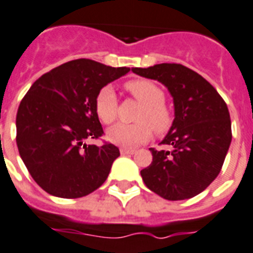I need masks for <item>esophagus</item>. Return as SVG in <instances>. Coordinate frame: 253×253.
I'll list each match as a JSON object with an SVG mask.
<instances>
[{
    "label": "esophagus",
    "instance_id": "obj_1",
    "mask_svg": "<svg viewBox=\"0 0 253 253\" xmlns=\"http://www.w3.org/2000/svg\"><path fill=\"white\" fill-rule=\"evenodd\" d=\"M136 153V149L132 148H121V155H133Z\"/></svg>",
    "mask_w": 253,
    "mask_h": 253
}]
</instances>
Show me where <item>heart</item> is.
I'll list each match as a JSON object with an SVG mask.
<instances>
[{
    "instance_id": "b5f03b06",
    "label": "heart",
    "mask_w": 253,
    "mask_h": 253,
    "mask_svg": "<svg viewBox=\"0 0 253 253\" xmlns=\"http://www.w3.org/2000/svg\"><path fill=\"white\" fill-rule=\"evenodd\" d=\"M126 89L132 97L141 102L136 113V123H120L108 131L106 136L113 144L135 147L143 144L152 137L153 128L162 135L171 126V114L165 105V93L155 82L135 79L126 83ZM96 113L102 123L110 125L118 116V101L116 92L110 85L101 88L96 97Z\"/></svg>"
}]
</instances>
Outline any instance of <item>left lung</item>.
<instances>
[{
  "label": "left lung",
  "mask_w": 253,
  "mask_h": 253,
  "mask_svg": "<svg viewBox=\"0 0 253 253\" xmlns=\"http://www.w3.org/2000/svg\"><path fill=\"white\" fill-rule=\"evenodd\" d=\"M132 73L157 80L174 102V121L160 144L151 148L153 160L140 171L145 186L166 200L194 198L221 171L231 143V121L226 102L212 84L179 63H160Z\"/></svg>",
  "instance_id": "1"
}]
</instances>
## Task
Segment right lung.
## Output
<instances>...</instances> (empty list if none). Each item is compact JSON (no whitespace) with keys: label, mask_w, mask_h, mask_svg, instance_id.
Segmentation results:
<instances>
[{"label":"right lung","mask_w":253,"mask_h":253,"mask_svg":"<svg viewBox=\"0 0 253 253\" xmlns=\"http://www.w3.org/2000/svg\"><path fill=\"white\" fill-rule=\"evenodd\" d=\"M128 71L80 58L31 85L16 113V145L31 176L48 194L83 198L106 180L120 149L85 140L104 133L96 113L100 89Z\"/></svg>","instance_id":"1"}]
</instances>
